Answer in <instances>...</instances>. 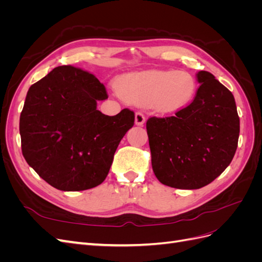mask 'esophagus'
<instances>
[{
	"label": "esophagus",
	"mask_w": 262,
	"mask_h": 262,
	"mask_svg": "<svg viewBox=\"0 0 262 262\" xmlns=\"http://www.w3.org/2000/svg\"><path fill=\"white\" fill-rule=\"evenodd\" d=\"M145 123V116L141 112H138L136 114V124L137 125H143Z\"/></svg>",
	"instance_id": "obj_1"
}]
</instances>
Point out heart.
<instances>
[{"label":"heart","mask_w":262,"mask_h":262,"mask_svg":"<svg viewBox=\"0 0 262 262\" xmlns=\"http://www.w3.org/2000/svg\"><path fill=\"white\" fill-rule=\"evenodd\" d=\"M194 78L184 71H147L122 76L120 96L132 104L152 105L157 112L172 113L186 107L195 95Z\"/></svg>","instance_id":"obj_1"}]
</instances>
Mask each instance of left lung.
<instances>
[{
    "instance_id": "8db88e82",
    "label": "left lung",
    "mask_w": 262,
    "mask_h": 262,
    "mask_svg": "<svg viewBox=\"0 0 262 262\" xmlns=\"http://www.w3.org/2000/svg\"><path fill=\"white\" fill-rule=\"evenodd\" d=\"M192 102L175 116L146 121L152 167L163 185L199 189L231 164L239 137L233 94L213 74L200 71Z\"/></svg>"
}]
</instances>
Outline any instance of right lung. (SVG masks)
<instances>
[{"instance_id": "1", "label": "right lung", "mask_w": 262, "mask_h": 262, "mask_svg": "<svg viewBox=\"0 0 262 262\" xmlns=\"http://www.w3.org/2000/svg\"><path fill=\"white\" fill-rule=\"evenodd\" d=\"M108 98L104 84L72 66L53 69L28 90L19 119L21 152L30 167L62 191L100 185L116 149L134 124L125 108L116 116L97 110Z\"/></svg>"}]
</instances>
